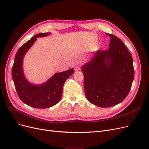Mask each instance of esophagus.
I'll return each mask as SVG.
<instances>
[{
    "label": "esophagus",
    "mask_w": 149,
    "mask_h": 149,
    "mask_svg": "<svg viewBox=\"0 0 149 149\" xmlns=\"http://www.w3.org/2000/svg\"><path fill=\"white\" fill-rule=\"evenodd\" d=\"M74 69L75 71H79V70H81V67H79V66H76Z\"/></svg>",
    "instance_id": "esophagus-1"
}]
</instances>
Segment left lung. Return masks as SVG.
<instances>
[{
  "label": "left lung",
  "instance_id": "1",
  "mask_svg": "<svg viewBox=\"0 0 149 149\" xmlns=\"http://www.w3.org/2000/svg\"><path fill=\"white\" fill-rule=\"evenodd\" d=\"M111 38L108 50L97 51L82 67L85 94L91 103L102 108L114 106L125 99L134 76L133 58L120 38Z\"/></svg>",
  "mask_w": 149,
  "mask_h": 149
}]
</instances>
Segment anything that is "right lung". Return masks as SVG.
I'll use <instances>...</instances> for the list:
<instances>
[{
	"mask_svg": "<svg viewBox=\"0 0 149 149\" xmlns=\"http://www.w3.org/2000/svg\"><path fill=\"white\" fill-rule=\"evenodd\" d=\"M49 33L37 34L19 47L15 58L12 67V78L17 95L23 103L35 108L45 109L56 104L60 101L65 82L73 74L71 68L55 74L45 84L33 85L26 80L23 74L22 61L26 52L32 46L37 37H46Z\"/></svg>",
	"mask_w": 149,
	"mask_h": 149,
	"instance_id": "obj_1",
	"label": "right lung"
}]
</instances>
